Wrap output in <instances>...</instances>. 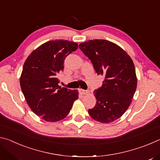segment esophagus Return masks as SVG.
<instances>
[{
  "label": "esophagus",
  "mask_w": 160,
  "mask_h": 160,
  "mask_svg": "<svg viewBox=\"0 0 160 160\" xmlns=\"http://www.w3.org/2000/svg\"><path fill=\"white\" fill-rule=\"evenodd\" d=\"M79 92H80V93L82 94H87L89 93V91L84 90H82V89H79Z\"/></svg>",
  "instance_id": "1"
}]
</instances>
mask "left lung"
Wrapping results in <instances>:
<instances>
[{
  "mask_svg": "<svg viewBox=\"0 0 160 160\" xmlns=\"http://www.w3.org/2000/svg\"><path fill=\"white\" fill-rule=\"evenodd\" d=\"M79 48L97 75L104 77L101 88L94 91L97 102L89 114L99 122H113L126 112L136 90L133 61L122 48L107 40H90L81 43Z\"/></svg>",
  "mask_w": 160,
  "mask_h": 160,
  "instance_id": "1",
  "label": "left lung"
}]
</instances>
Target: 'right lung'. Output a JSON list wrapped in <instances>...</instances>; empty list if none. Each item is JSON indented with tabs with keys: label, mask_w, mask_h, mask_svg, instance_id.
<instances>
[{
	"label": "right lung",
	"mask_w": 160,
	"mask_h": 160,
	"mask_svg": "<svg viewBox=\"0 0 160 160\" xmlns=\"http://www.w3.org/2000/svg\"><path fill=\"white\" fill-rule=\"evenodd\" d=\"M78 47L73 42L51 40L34 49L24 63L21 90L32 112L48 122L66 118L78 99L77 90L61 88L56 78L64 68L65 58Z\"/></svg>",
	"instance_id": "right-lung-1"
}]
</instances>
